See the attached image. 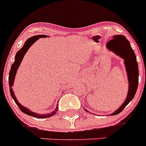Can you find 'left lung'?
Instances as JSON below:
<instances>
[{
    "label": "left lung",
    "mask_w": 146,
    "mask_h": 146,
    "mask_svg": "<svg viewBox=\"0 0 146 146\" xmlns=\"http://www.w3.org/2000/svg\"><path fill=\"white\" fill-rule=\"evenodd\" d=\"M106 48L124 60L125 71L128 75V95L121 106L114 113H111V115H116L121 113L135 97L139 83L138 63L135 52L130 46V42L126 38L122 35H115L113 36V39L108 41L106 44ZM84 110L86 109L84 108ZM86 110L88 111L87 110Z\"/></svg>",
    "instance_id": "obj_1"
}]
</instances>
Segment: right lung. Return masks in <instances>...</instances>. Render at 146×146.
<instances>
[{"instance_id":"add662e5","label":"right lung","mask_w":146,"mask_h":146,"mask_svg":"<svg viewBox=\"0 0 146 146\" xmlns=\"http://www.w3.org/2000/svg\"><path fill=\"white\" fill-rule=\"evenodd\" d=\"M47 36L46 35H38V36H34L33 37H31L29 38V39L27 40V41L25 42V43L23 45V46L22 47L21 49L18 51L17 53H16V56H15V61L13 63V64L11 65V69H10L9 71V91H10V94H11V97H12L13 100H14L15 103L17 104V106L19 107V108L21 109V110L23 113H24L25 114H27V115H30V116H32L34 117H36V118H47V117H50L53 115H54L56 113L57 110L58 109V105H57L56 109H55L54 111L51 112V113H48L46 114V115H41V114H38L34 113V112H32L31 110H29L27 108H25V106H22L21 104L19 103V102L18 101V100L16 99V96H15L14 92L13 91L12 89V86L14 85V79L15 77H16V72H17L18 67L20 66V64H21V62L23 60V58H24V56L25 53H27V51L29 50V48H30V46L32 45L35 42L38 40V39H40V38H46Z\"/></svg>"}]
</instances>
